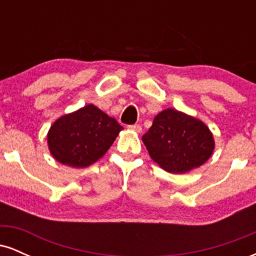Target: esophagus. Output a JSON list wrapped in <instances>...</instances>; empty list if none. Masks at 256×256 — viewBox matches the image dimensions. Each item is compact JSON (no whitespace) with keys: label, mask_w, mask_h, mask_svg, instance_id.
Wrapping results in <instances>:
<instances>
[{"label":"esophagus","mask_w":256,"mask_h":256,"mask_svg":"<svg viewBox=\"0 0 256 256\" xmlns=\"http://www.w3.org/2000/svg\"><path fill=\"white\" fill-rule=\"evenodd\" d=\"M128 130H132V131H134V132H138V134H140V132L142 131V126L138 125V124H134V125H128Z\"/></svg>","instance_id":"1"}]
</instances>
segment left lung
I'll return each instance as SVG.
<instances>
[{"mask_svg":"<svg viewBox=\"0 0 256 256\" xmlns=\"http://www.w3.org/2000/svg\"><path fill=\"white\" fill-rule=\"evenodd\" d=\"M142 140L152 160L172 173L189 172L204 165L216 146L204 122L172 108L155 116Z\"/></svg>","mask_w":256,"mask_h":256,"instance_id":"1","label":"left lung"}]
</instances>
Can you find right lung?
<instances>
[{
	"label": "right lung",
	"mask_w": 256,
	"mask_h": 256,
	"mask_svg": "<svg viewBox=\"0 0 256 256\" xmlns=\"http://www.w3.org/2000/svg\"><path fill=\"white\" fill-rule=\"evenodd\" d=\"M122 126L94 104L60 116L48 132V146L56 161L83 168L107 152Z\"/></svg>",
	"instance_id": "add662e5"
}]
</instances>
